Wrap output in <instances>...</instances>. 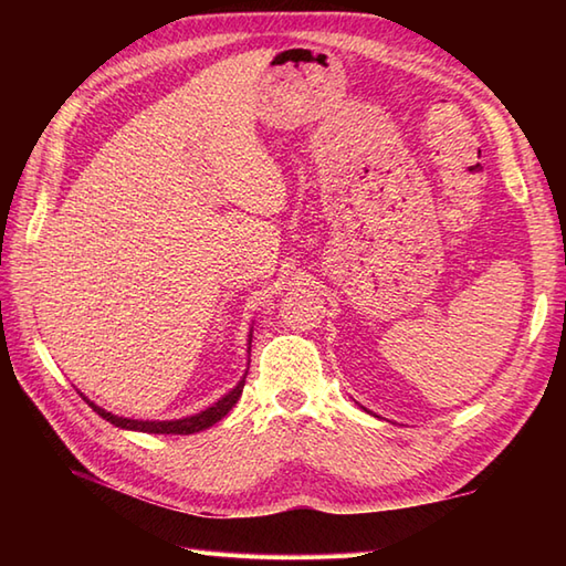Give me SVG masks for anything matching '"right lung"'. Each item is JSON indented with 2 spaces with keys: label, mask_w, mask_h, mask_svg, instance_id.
<instances>
[{
  "label": "right lung",
  "mask_w": 566,
  "mask_h": 566,
  "mask_svg": "<svg viewBox=\"0 0 566 566\" xmlns=\"http://www.w3.org/2000/svg\"><path fill=\"white\" fill-rule=\"evenodd\" d=\"M250 353V347H248ZM248 375V371H245ZM245 375L235 384V389L228 391L226 396H221L219 401L213 406H209L207 411L195 413V416H187V418H179V420H134V418H124V416H114L109 411H104L97 403H92L87 396L80 394L84 401L92 406V411H97L104 420H109L116 428H126V430H138V432H155V436H191V432H199V430H207L213 423H219V420L231 411L235 406V401L240 399V394H243L245 387Z\"/></svg>",
  "instance_id": "obj_1"
}]
</instances>
